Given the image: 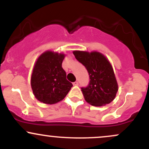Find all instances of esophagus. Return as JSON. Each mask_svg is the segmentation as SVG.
<instances>
[{
    "mask_svg": "<svg viewBox=\"0 0 149 149\" xmlns=\"http://www.w3.org/2000/svg\"><path fill=\"white\" fill-rule=\"evenodd\" d=\"M73 85H75V86H76V85H78V81L74 82V83H73Z\"/></svg>",
    "mask_w": 149,
    "mask_h": 149,
    "instance_id": "obj_1",
    "label": "esophagus"
}]
</instances>
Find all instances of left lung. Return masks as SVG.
Wrapping results in <instances>:
<instances>
[{"label": "left lung", "mask_w": 149, "mask_h": 149, "mask_svg": "<svg viewBox=\"0 0 149 149\" xmlns=\"http://www.w3.org/2000/svg\"><path fill=\"white\" fill-rule=\"evenodd\" d=\"M73 53L90 76L88 86L81 88L85 101L95 107L111 103L115 99L118 87L109 61L98 52L73 51Z\"/></svg>", "instance_id": "1"}]
</instances>
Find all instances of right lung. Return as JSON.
<instances>
[{"instance_id":"1","label":"right lung","mask_w":149,"mask_h":149,"mask_svg":"<svg viewBox=\"0 0 149 149\" xmlns=\"http://www.w3.org/2000/svg\"><path fill=\"white\" fill-rule=\"evenodd\" d=\"M64 57V54L46 51L34 65L31 85L36 98L42 103L53 104L60 102L72 88L61 66Z\"/></svg>"}]
</instances>
